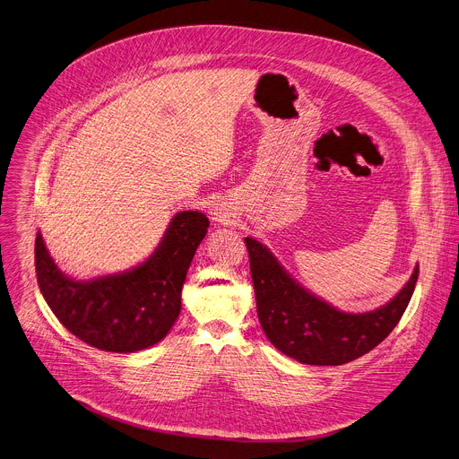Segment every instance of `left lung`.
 <instances>
[{"label":"left lung","instance_id":"8db88e82","mask_svg":"<svg viewBox=\"0 0 459 459\" xmlns=\"http://www.w3.org/2000/svg\"><path fill=\"white\" fill-rule=\"evenodd\" d=\"M258 318L271 344L302 364L341 366L379 346L401 320L418 281L410 280L385 306L344 313L320 300L290 276L265 245L245 238Z\"/></svg>","mask_w":459,"mask_h":459}]
</instances>
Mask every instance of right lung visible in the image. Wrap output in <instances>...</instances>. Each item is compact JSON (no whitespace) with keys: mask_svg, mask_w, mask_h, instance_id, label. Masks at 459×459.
Wrapping results in <instances>:
<instances>
[{"mask_svg":"<svg viewBox=\"0 0 459 459\" xmlns=\"http://www.w3.org/2000/svg\"><path fill=\"white\" fill-rule=\"evenodd\" d=\"M208 225L201 212H179L148 260L90 281L65 276L38 232L34 262L41 295L82 342L115 353L146 350L169 335L181 313L183 283Z\"/></svg>","mask_w":459,"mask_h":459,"instance_id":"right-lung-1","label":"right lung"}]
</instances>
